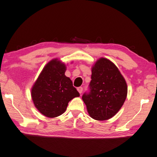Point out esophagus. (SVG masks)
Listing matches in <instances>:
<instances>
[{
    "label": "esophagus",
    "instance_id": "obj_1",
    "mask_svg": "<svg viewBox=\"0 0 157 157\" xmlns=\"http://www.w3.org/2000/svg\"><path fill=\"white\" fill-rule=\"evenodd\" d=\"M77 90H78V91L81 94L82 93V91H83V87H78L77 88Z\"/></svg>",
    "mask_w": 157,
    "mask_h": 157
}]
</instances>
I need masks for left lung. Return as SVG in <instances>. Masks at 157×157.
Masks as SVG:
<instances>
[{"label": "left lung", "mask_w": 157, "mask_h": 157, "mask_svg": "<svg viewBox=\"0 0 157 157\" xmlns=\"http://www.w3.org/2000/svg\"><path fill=\"white\" fill-rule=\"evenodd\" d=\"M89 92L82 99L89 116L96 120H106L118 113L128 93L126 80L116 66L109 59L101 58L91 68Z\"/></svg>", "instance_id": "obj_1"}]
</instances>
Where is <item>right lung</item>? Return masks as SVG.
<instances>
[{"label": "right lung", "mask_w": 157, "mask_h": 157, "mask_svg": "<svg viewBox=\"0 0 157 157\" xmlns=\"http://www.w3.org/2000/svg\"><path fill=\"white\" fill-rule=\"evenodd\" d=\"M66 70L65 64L52 59L44 67L31 88L35 106L48 118L63 114L69 101L79 97L71 80L65 75Z\"/></svg>", "instance_id": "obj_1"}]
</instances>
